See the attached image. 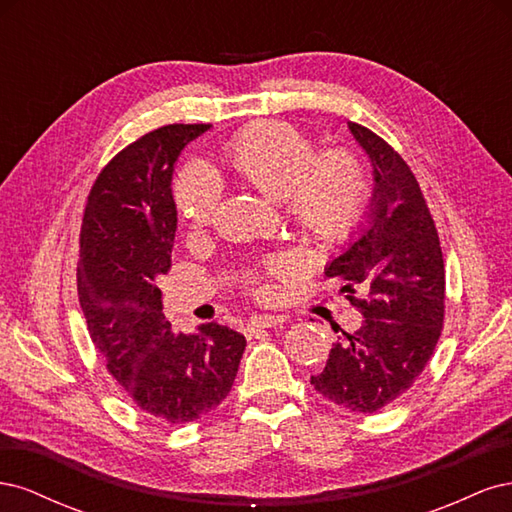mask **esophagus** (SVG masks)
Returning a JSON list of instances; mask_svg holds the SVG:
<instances>
[{
	"instance_id": "1",
	"label": "esophagus",
	"mask_w": 512,
	"mask_h": 512,
	"mask_svg": "<svg viewBox=\"0 0 512 512\" xmlns=\"http://www.w3.org/2000/svg\"><path fill=\"white\" fill-rule=\"evenodd\" d=\"M284 322V316H275V314H260V316H252L245 324V333L247 335H254L262 329H269V327H277V324Z\"/></svg>"
}]
</instances>
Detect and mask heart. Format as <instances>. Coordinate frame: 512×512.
<instances>
[{
	"label": "heart",
	"mask_w": 512,
	"mask_h": 512,
	"mask_svg": "<svg viewBox=\"0 0 512 512\" xmlns=\"http://www.w3.org/2000/svg\"><path fill=\"white\" fill-rule=\"evenodd\" d=\"M224 158L254 190L284 200L290 222L322 245L350 241L371 203V181L361 158L346 149L316 156L312 138L284 121H262L228 143ZM220 183L205 166L185 168L175 183V205L192 226L211 220Z\"/></svg>",
	"instance_id": "b5f03b06"
}]
</instances>
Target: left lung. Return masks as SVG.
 <instances>
[{
	"label": "left lung",
	"mask_w": 512,
	"mask_h": 512,
	"mask_svg": "<svg viewBox=\"0 0 512 512\" xmlns=\"http://www.w3.org/2000/svg\"><path fill=\"white\" fill-rule=\"evenodd\" d=\"M348 130L371 162L374 192L361 228L324 273L346 282L363 322L337 337L312 384L335 406L371 414L406 393L431 359L444 322V260L410 166L378 134L352 121Z\"/></svg>",
	"instance_id": "left-lung-1"
}]
</instances>
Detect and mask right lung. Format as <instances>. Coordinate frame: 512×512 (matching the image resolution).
Here are the masks:
<instances>
[{"label": "right lung", "instance_id": "1", "mask_svg": "<svg viewBox=\"0 0 512 512\" xmlns=\"http://www.w3.org/2000/svg\"><path fill=\"white\" fill-rule=\"evenodd\" d=\"M211 126L149 132L108 162L89 192L76 282L91 342L134 404L183 425L232 389L245 337L218 322L173 333L156 280L177 232L173 173L181 151Z\"/></svg>", "mask_w": 512, "mask_h": 512}]
</instances>
